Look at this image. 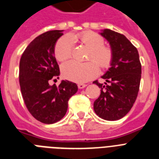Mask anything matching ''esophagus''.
Listing matches in <instances>:
<instances>
[{
	"instance_id": "1",
	"label": "esophagus",
	"mask_w": 159,
	"mask_h": 159,
	"mask_svg": "<svg viewBox=\"0 0 159 159\" xmlns=\"http://www.w3.org/2000/svg\"><path fill=\"white\" fill-rule=\"evenodd\" d=\"M77 87H78V88H79V89H83L84 87H87V85L83 84V83H79V84L77 85Z\"/></svg>"
}]
</instances>
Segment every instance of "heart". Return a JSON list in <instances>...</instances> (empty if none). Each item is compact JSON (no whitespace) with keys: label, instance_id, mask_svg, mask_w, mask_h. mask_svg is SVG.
Masks as SVG:
<instances>
[{"label":"heart","instance_id":"b5f03b06","mask_svg":"<svg viewBox=\"0 0 159 159\" xmlns=\"http://www.w3.org/2000/svg\"><path fill=\"white\" fill-rule=\"evenodd\" d=\"M72 42L82 43L89 48L87 60L91 61L84 63L72 61L62 65V73L65 78L72 82L83 83L97 76L99 71L97 65L102 69H106L111 66L113 60V51L111 48L104 45L102 37L92 31L71 34L58 40L54 48L55 57L57 61L66 62L71 58L72 54Z\"/></svg>","mask_w":159,"mask_h":159}]
</instances>
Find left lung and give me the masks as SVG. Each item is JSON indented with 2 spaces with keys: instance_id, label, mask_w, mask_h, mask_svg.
I'll list each match as a JSON object with an SVG mask.
<instances>
[{
  "instance_id": "obj_1",
  "label": "left lung",
  "mask_w": 159,
  "mask_h": 159,
  "mask_svg": "<svg viewBox=\"0 0 159 159\" xmlns=\"http://www.w3.org/2000/svg\"><path fill=\"white\" fill-rule=\"evenodd\" d=\"M113 51L111 67L102 76L108 82L101 88V95L94 102V111L106 120H117L130 111L138 96L141 79V63L137 48L125 36L106 29L101 33Z\"/></svg>"
}]
</instances>
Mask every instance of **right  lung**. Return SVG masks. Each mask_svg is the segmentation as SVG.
<instances>
[{"mask_svg": "<svg viewBox=\"0 0 159 159\" xmlns=\"http://www.w3.org/2000/svg\"><path fill=\"white\" fill-rule=\"evenodd\" d=\"M62 31H48L36 37L20 61L19 78L25 104L30 113L43 124L59 121L67 112L69 98L77 92V84L67 80H62L58 87L48 83L60 74L54 48Z\"/></svg>", "mask_w": 159, "mask_h": 159, "instance_id": "1", "label": "right lung"}]
</instances>
